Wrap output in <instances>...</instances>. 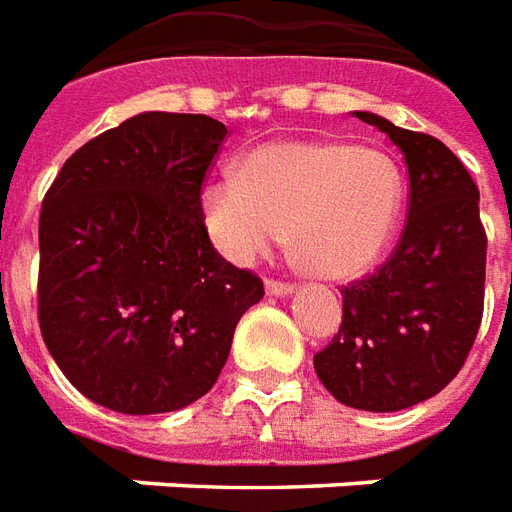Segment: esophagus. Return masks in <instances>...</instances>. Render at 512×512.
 I'll list each match as a JSON object with an SVG mask.
<instances>
[{
	"instance_id": "34e87169",
	"label": "esophagus",
	"mask_w": 512,
	"mask_h": 512,
	"mask_svg": "<svg viewBox=\"0 0 512 512\" xmlns=\"http://www.w3.org/2000/svg\"><path fill=\"white\" fill-rule=\"evenodd\" d=\"M264 289H267V295H273V297H286L295 292V286L284 284V281H267V284H264Z\"/></svg>"
}]
</instances>
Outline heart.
I'll list each match as a JSON object with an SVG mask.
<instances>
[{"mask_svg":"<svg viewBox=\"0 0 512 512\" xmlns=\"http://www.w3.org/2000/svg\"><path fill=\"white\" fill-rule=\"evenodd\" d=\"M405 181L378 148L336 140H281L248 151L239 173L201 187L209 242L228 262L248 264L286 237L308 273L344 281L366 273L389 248Z\"/></svg>","mask_w":512,"mask_h":512,"instance_id":"b5f03b06","label":"heart"}]
</instances>
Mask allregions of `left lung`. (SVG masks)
Here are the masks:
<instances>
[{
	"label": "left lung",
	"mask_w": 512,
	"mask_h": 512,
	"mask_svg": "<svg viewBox=\"0 0 512 512\" xmlns=\"http://www.w3.org/2000/svg\"><path fill=\"white\" fill-rule=\"evenodd\" d=\"M353 115L402 151L411 206L389 262L342 289V325L314 369L342 405L391 413L430 400L460 372L480 331L488 242L480 190L441 140L375 112Z\"/></svg>",
	"instance_id": "1"
}]
</instances>
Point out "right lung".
<instances>
[{
	"label": "right lung",
	"mask_w": 512,
	"mask_h": 512,
	"mask_svg": "<svg viewBox=\"0 0 512 512\" xmlns=\"http://www.w3.org/2000/svg\"><path fill=\"white\" fill-rule=\"evenodd\" d=\"M228 129L140 112L74 151L41 206L38 322L88 400L129 416L201 400L262 281L206 237L198 195Z\"/></svg>",
	"instance_id": "add662e5"
}]
</instances>
